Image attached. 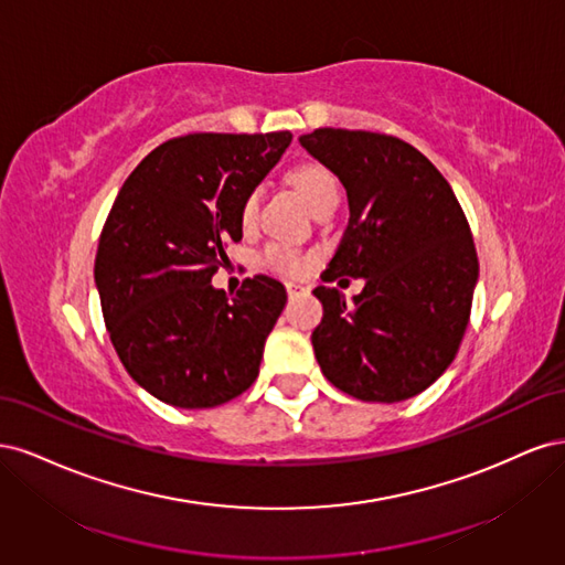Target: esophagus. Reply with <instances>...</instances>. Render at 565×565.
I'll return each mask as SVG.
<instances>
[{
	"instance_id": "34e87169",
	"label": "esophagus",
	"mask_w": 565,
	"mask_h": 565,
	"mask_svg": "<svg viewBox=\"0 0 565 565\" xmlns=\"http://www.w3.org/2000/svg\"><path fill=\"white\" fill-rule=\"evenodd\" d=\"M285 287H287V295H289V297H299V295H306V292H309V289H306L301 282H295V280L285 282Z\"/></svg>"
}]
</instances>
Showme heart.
<instances>
[{
	"instance_id": "1",
	"label": "heart",
	"mask_w": 565,
	"mask_h": 565,
	"mask_svg": "<svg viewBox=\"0 0 565 565\" xmlns=\"http://www.w3.org/2000/svg\"><path fill=\"white\" fill-rule=\"evenodd\" d=\"M287 179L301 193V198L311 204L313 210L318 207L322 200H328L330 195H337V181H334V177L330 174V169H324L318 162H301V164H297L292 172L287 174ZM254 216H256V195L247 198L245 207H243V221H245L247 226L252 224ZM266 262L273 268L292 270V273L303 268L301 256L297 252H292V249L280 247V245H273V247L266 249Z\"/></svg>"
}]
</instances>
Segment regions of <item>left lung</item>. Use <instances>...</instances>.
Segmentation results:
<instances>
[{
    "instance_id": "8db88e82",
    "label": "left lung",
    "mask_w": 565,
    "mask_h": 565,
    "mask_svg": "<svg viewBox=\"0 0 565 565\" xmlns=\"http://www.w3.org/2000/svg\"><path fill=\"white\" fill-rule=\"evenodd\" d=\"M301 148L341 181L349 226L322 273L363 278L349 301L316 287L318 365L358 401L398 403L429 388L455 361L478 282L471 231L450 183L396 136L316 129Z\"/></svg>"
}]
</instances>
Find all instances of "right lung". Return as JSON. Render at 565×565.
I'll use <instances>...</instances> for the list:
<instances>
[{
  "mask_svg": "<svg viewBox=\"0 0 565 565\" xmlns=\"http://www.w3.org/2000/svg\"><path fill=\"white\" fill-rule=\"evenodd\" d=\"M292 134H191L141 160L100 233L94 280L113 347L158 401L226 403L259 374L285 309L282 282L256 276L235 297L212 285L224 247L243 241V207Z\"/></svg>",
  "mask_w": 565,
  "mask_h": 565,
  "instance_id": "add662e5",
  "label": "right lung"
}]
</instances>
